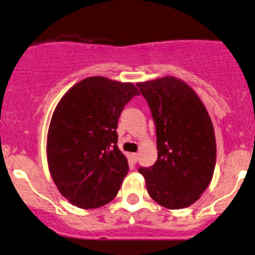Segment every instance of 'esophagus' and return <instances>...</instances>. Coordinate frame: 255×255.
<instances>
[{
    "mask_svg": "<svg viewBox=\"0 0 255 255\" xmlns=\"http://www.w3.org/2000/svg\"><path fill=\"white\" fill-rule=\"evenodd\" d=\"M137 158H139V154H137V153H131V160H133L134 163L137 162Z\"/></svg>",
    "mask_w": 255,
    "mask_h": 255,
    "instance_id": "esophagus-1",
    "label": "esophagus"
}]
</instances>
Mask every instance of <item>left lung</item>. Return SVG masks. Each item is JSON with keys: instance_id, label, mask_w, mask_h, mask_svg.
Instances as JSON below:
<instances>
[{"instance_id": "obj_1", "label": "left lung", "mask_w": 255, "mask_h": 255, "mask_svg": "<svg viewBox=\"0 0 255 255\" xmlns=\"http://www.w3.org/2000/svg\"><path fill=\"white\" fill-rule=\"evenodd\" d=\"M156 125L158 157L139 168L148 194L166 209L189 206L215 170L216 139L209 114L191 87L174 77L136 84Z\"/></svg>"}]
</instances>
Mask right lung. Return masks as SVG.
I'll list each match as a JSON object with an SVG mask.
<instances>
[{
	"instance_id": "obj_1",
	"label": "right lung",
	"mask_w": 255,
	"mask_h": 255,
	"mask_svg": "<svg viewBox=\"0 0 255 255\" xmlns=\"http://www.w3.org/2000/svg\"><path fill=\"white\" fill-rule=\"evenodd\" d=\"M139 96L130 83L84 79L63 96L52 114L46 154L49 170L64 198L81 209L113 200L129 166L118 147V122Z\"/></svg>"
}]
</instances>
